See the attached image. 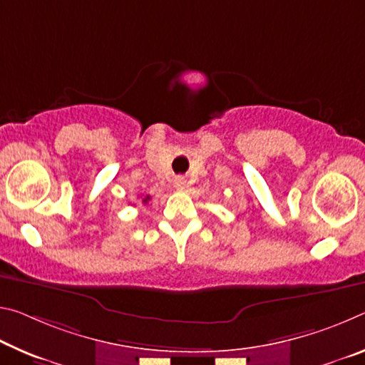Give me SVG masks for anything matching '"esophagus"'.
Masks as SVG:
<instances>
[{
	"label": "esophagus",
	"mask_w": 365,
	"mask_h": 365,
	"mask_svg": "<svg viewBox=\"0 0 365 365\" xmlns=\"http://www.w3.org/2000/svg\"><path fill=\"white\" fill-rule=\"evenodd\" d=\"M173 185H175L177 190H183L187 187V178L185 177H175V180H173Z\"/></svg>",
	"instance_id": "esophagus-1"
}]
</instances>
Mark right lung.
<instances>
[{
  "mask_svg": "<svg viewBox=\"0 0 365 365\" xmlns=\"http://www.w3.org/2000/svg\"><path fill=\"white\" fill-rule=\"evenodd\" d=\"M149 200H151V196H149V195H148V196H146V198H143V203H148V201H149Z\"/></svg>",
  "mask_w": 365,
  "mask_h": 365,
  "instance_id": "1",
  "label": "right lung"
}]
</instances>
